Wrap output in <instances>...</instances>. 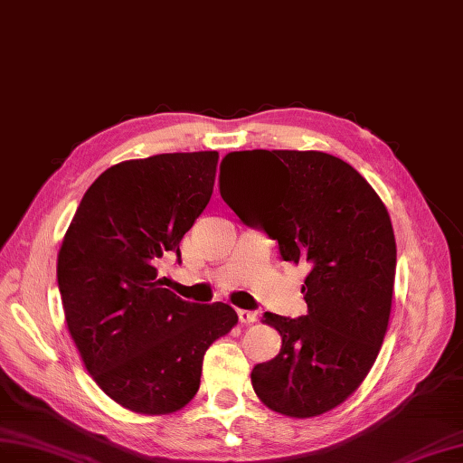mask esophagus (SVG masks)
<instances>
[{"instance_id":"esophagus-1","label":"esophagus","mask_w":463,"mask_h":463,"mask_svg":"<svg viewBox=\"0 0 463 463\" xmlns=\"http://www.w3.org/2000/svg\"><path fill=\"white\" fill-rule=\"evenodd\" d=\"M236 316H239L241 324H254L258 320V312H252V310L239 308V310H236Z\"/></svg>"}]
</instances>
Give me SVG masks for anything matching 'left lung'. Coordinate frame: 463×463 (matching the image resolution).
I'll return each instance as SVG.
<instances>
[{"label":"left lung","mask_w":463,"mask_h":463,"mask_svg":"<svg viewBox=\"0 0 463 463\" xmlns=\"http://www.w3.org/2000/svg\"><path fill=\"white\" fill-rule=\"evenodd\" d=\"M224 161L250 165L252 178H221L222 200L277 241L285 261L310 268L305 318L263 314L281 351L254 366V392L275 413L320 417L363 384L388 332L395 277L388 209L351 165L322 151H236Z\"/></svg>","instance_id":"obj_1"}]
</instances>
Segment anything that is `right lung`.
Wrapping results in <instances>:
<instances>
[{
    "label": "right lung",
    "mask_w": 463,
    "mask_h": 463,
    "mask_svg": "<svg viewBox=\"0 0 463 463\" xmlns=\"http://www.w3.org/2000/svg\"><path fill=\"white\" fill-rule=\"evenodd\" d=\"M219 153L118 163L92 182L58 252L68 332L97 386L129 411L170 415L200 390L203 354L239 322L224 302L194 305L158 279L211 200Z\"/></svg>",
    "instance_id": "add662e5"
}]
</instances>
